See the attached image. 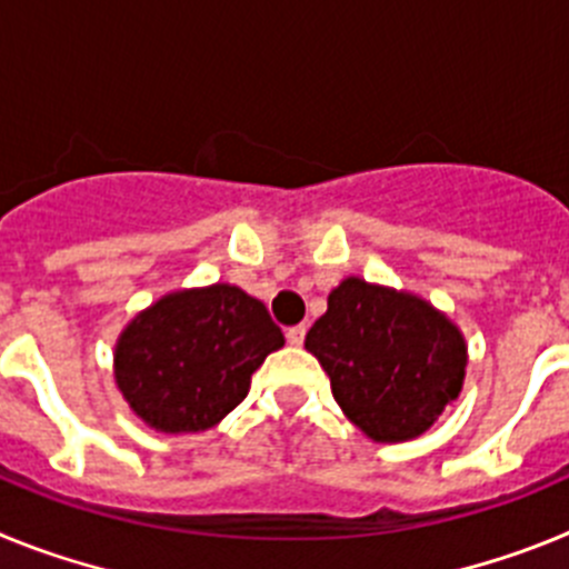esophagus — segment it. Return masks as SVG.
Returning <instances> with one entry per match:
<instances>
[{"label": "esophagus", "instance_id": "1", "mask_svg": "<svg viewBox=\"0 0 569 569\" xmlns=\"http://www.w3.org/2000/svg\"><path fill=\"white\" fill-rule=\"evenodd\" d=\"M305 333H308V330H305V325H296V328H288V345H293V347H299L301 341H305Z\"/></svg>", "mask_w": 569, "mask_h": 569}]
</instances>
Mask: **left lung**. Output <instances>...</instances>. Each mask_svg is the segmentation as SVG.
Masks as SVG:
<instances>
[{
  "mask_svg": "<svg viewBox=\"0 0 569 569\" xmlns=\"http://www.w3.org/2000/svg\"><path fill=\"white\" fill-rule=\"evenodd\" d=\"M305 347L347 419L373 441L421 436L465 385L467 345L453 321L419 296L356 276L328 296Z\"/></svg>",
  "mask_w": 569,
  "mask_h": 569,
  "instance_id": "8db88e82",
  "label": "left lung"
}]
</instances>
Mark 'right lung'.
I'll return each instance as SVG.
<instances>
[{
	"instance_id": "add662e5",
	"label": "right lung",
	"mask_w": 569,
	"mask_h": 569,
	"mask_svg": "<svg viewBox=\"0 0 569 569\" xmlns=\"http://www.w3.org/2000/svg\"><path fill=\"white\" fill-rule=\"evenodd\" d=\"M284 345L268 308L233 284L176 290L116 341V385L159 433H199L239 405L250 376Z\"/></svg>"
}]
</instances>
